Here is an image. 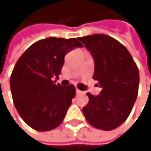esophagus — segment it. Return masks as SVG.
I'll list each match as a JSON object with an SVG mask.
<instances>
[{"label":"esophagus","mask_w":151,"mask_h":151,"mask_svg":"<svg viewBox=\"0 0 151 151\" xmlns=\"http://www.w3.org/2000/svg\"><path fill=\"white\" fill-rule=\"evenodd\" d=\"M76 93L78 94V95H79V94H83L84 92H83V91H82L78 90V89H76Z\"/></svg>","instance_id":"34e87169"}]
</instances>
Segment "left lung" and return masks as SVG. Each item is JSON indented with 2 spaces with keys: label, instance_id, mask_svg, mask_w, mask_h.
I'll return each mask as SVG.
<instances>
[{
  "label": "left lung",
  "instance_id": "left-lung-1",
  "mask_svg": "<svg viewBox=\"0 0 151 151\" xmlns=\"http://www.w3.org/2000/svg\"><path fill=\"white\" fill-rule=\"evenodd\" d=\"M95 62L92 78L101 93H86L88 104L83 108L87 122L96 128L110 131L127 119L138 94L139 70L131 54L119 42L105 34L78 37Z\"/></svg>",
  "mask_w": 151,
  "mask_h": 151
}]
</instances>
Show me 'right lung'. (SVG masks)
<instances>
[{
  "instance_id": "add662e5",
  "label": "right lung",
  "mask_w": 151,
  "mask_h": 151,
  "mask_svg": "<svg viewBox=\"0 0 151 151\" xmlns=\"http://www.w3.org/2000/svg\"><path fill=\"white\" fill-rule=\"evenodd\" d=\"M83 47L77 38L47 37L33 43L15 64L9 84L14 104L29 127L40 132L60 126L76 90L55 84L66 54Z\"/></svg>"
}]
</instances>
